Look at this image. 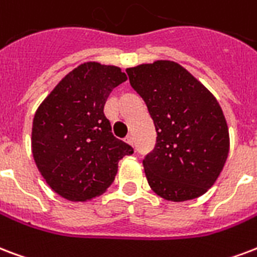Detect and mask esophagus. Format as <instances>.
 <instances>
[{"label":"esophagus","instance_id":"obj_1","mask_svg":"<svg viewBox=\"0 0 257 257\" xmlns=\"http://www.w3.org/2000/svg\"><path fill=\"white\" fill-rule=\"evenodd\" d=\"M126 143H128V144H131V146H133V144H135V139H133V136L126 137Z\"/></svg>","mask_w":257,"mask_h":257}]
</instances>
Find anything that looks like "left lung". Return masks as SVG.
Segmentation results:
<instances>
[{
    "label": "left lung",
    "mask_w": 257,
    "mask_h": 257,
    "mask_svg": "<svg viewBox=\"0 0 257 257\" xmlns=\"http://www.w3.org/2000/svg\"><path fill=\"white\" fill-rule=\"evenodd\" d=\"M156 129V144L143 164L151 189L182 202L214 185L229 154V131L214 95L171 60L126 68Z\"/></svg>",
    "instance_id": "1"
}]
</instances>
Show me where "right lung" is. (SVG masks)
Here are the masks:
<instances>
[{"instance_id": "1", "label": "right lung", "mask_w": 257, "mask_h": 257, "mask_svg": "<svg viewBox=\"0 0 257 257\" xmlns=\"http://www.w3.org/2000/svg\"><path fill=\"white\" fill-rule=\"evenodd\" d=\"M126 81L115 66L87 62L68 72L35 113L32 154L39 171L60 197L85 202L114 181L118 162L133 154L111 133L103 106Z\"/></svg>"}]
</instances>
